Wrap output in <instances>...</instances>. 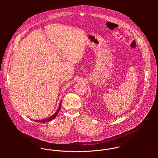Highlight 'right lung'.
I'll use <instances>...</instances> for the list:
<instances>
[{
    "label": "right lung",
    "instance_id": "right-lung-1",
    "mask_svg": "<svg viewBox=\"0 0 158 158\" xmlns=\"http://www.w3.org/2000/svg\"><path fill=\"white\" fill-rule=\"evenodd\" d=\"M61 102H60V106H59V108H58V110L56 111V113H55L53 115H52V116H50V117H48V118H46L45 119H43V120H35V122H41V123H45V122L50 121V120H53V118H55L56 117L58 113H59V111H60V108H61Z\"/></svg>",
    "mask_w": 158,
    "mask_h": 158
}]
</instances>
